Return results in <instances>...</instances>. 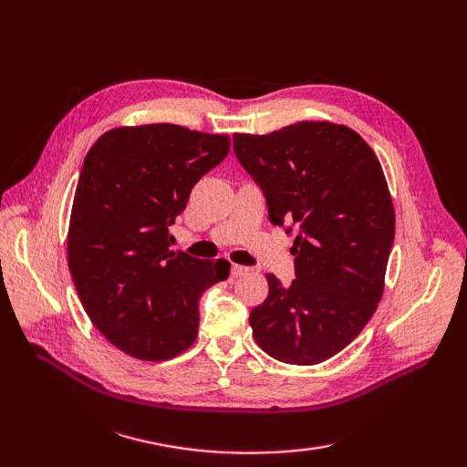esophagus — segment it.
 Masks as SVG:
<instances>
[{
  "label": "esophagus",
  "mask_w": 467,
  "mask_h": 467,
  "mask_svg": "<svg viewBox=\"0 0 467 467\" xmlns=\"http://www.w3.org/2000/svg\"><path fill=\"white\" fill-rule=\"evenodd\" d=\"M232 276L234 278H237V276H244V275H249L251 273V268L249 266H244V265H235V263H232Z\"/></svg>",
  "instance_id": "esophagus-1"
}]
</instances>
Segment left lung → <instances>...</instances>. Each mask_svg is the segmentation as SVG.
<instances>
[{"label":"left lung","mask_w":467,"mask_h":467,"mask_svg":"<svg viewBox=\"0 0 467 467\" xmlns=\"http://www.w3.org/2000/svg\"><path fill=\"white\" fill-rule=\"evenodd\" d=\"M234 151L271 223L298 230L296 278L285 286L266 275V300L249 316L253 337L280 362L319 364L355 341L384 292L395 235L384 171L355 130L331 122L234 134Z\"/></svg>","instance_id":"1"}]
</instances>
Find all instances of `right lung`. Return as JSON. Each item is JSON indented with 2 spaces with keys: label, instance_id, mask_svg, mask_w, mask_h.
Returning <instances> with one entry per match:
<instances>
[{
  "label": "right lung",
  "instance_id": "add662e5",
  "mask_svg": "<svg viewBox=\"0 0 467 467\" xmlns=\"http://www.w3.org/2000/svg\"><path fill=\"white\" fill-rule=\"evenodd\" d=\"M230 138L177 124L112 129L88 151L74 196L67 266L95 327L126 355L169 360L199 333V300L230 263L171 251L169 225Z\"/></svg>",
  "mask_w": 467,
  "mask_h": 467
}]
</instances>
